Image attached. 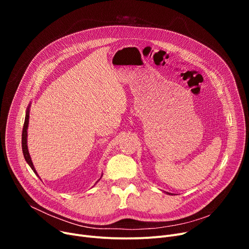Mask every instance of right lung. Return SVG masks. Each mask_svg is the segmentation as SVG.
<instances>
[{"mask_svg": "<svg viewBox=\"0 0 249 249\" xmlns=\"http://www.w3.org/2000/svg\"><path fill=\"white\" fill-rule=\"evenodd\" d=\"M28 122H29V108H28L27 111H26V117H25L23 130H22V150H23V154H24V158H25L26 161L28 162L30 167L33 169V172L37 175L35 168H34V165L32 163L31 158H30V155H29L28 148H27V128H28Z\"/></svg>", "mask_w": 249, "mask_h": 249, "instance_id": "obj_1", "label": "right lung"}]
</instances>
